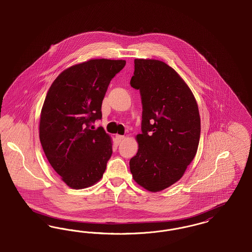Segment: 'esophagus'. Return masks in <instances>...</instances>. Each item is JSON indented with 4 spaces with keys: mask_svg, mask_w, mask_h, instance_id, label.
<instances>
[{
    "mask_svg": "<svg viewBox=\"0 0 252 252\" xmlns=\"http://www.w3.org/2000/svg\"><path fill=\"white\" fill-rule=\"evenodd\" d=\"M123 139H124V136L123 135H121V134H117L116 135V141L118 144H121L122 141H123Z\"/></svg>",
    "mask_w": 252,
    "mask_h": 252,
    "instance_id": "1",
    "label": "esophagus"
}]
</instances>
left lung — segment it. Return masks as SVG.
Here are the masks:
<instances>
[{"label": "left lung", "instance_id": "1", "mask_svg": "<svg viewBox=\"0 0 252 252\" xmlns=\"http://www.w3.org/2000/svg\"><path fill=\"white\" fill-rule=\"evenodd\" d=\"M131 88L140 91L142 132L130 160L133 180L157 192L178 182L197 154L200 118L196 98L171 66L154 59H134Z\"/></svg>", "mask_w": 252, "mask_h": 252}]
</instances>
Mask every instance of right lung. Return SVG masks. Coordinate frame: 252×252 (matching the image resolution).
Returning a JSON list of instances; mask_svg holds the SVG:
<instances>
[{
    "label": "right lung",
    "instance_id": "1",
    "mask_svg": "<svg viewBox=\"0 0 252 252\" xmlns=\"http://www.w3.org/2000/svg\"><path fill=\"white\" fill-rule=\"evenodd\" d=\"M125 60L92 59L70 66L52 84L40 115L39 139L49 163L73 189L93 186L103 175L112 142L102 127L101 103Z\"/></svg>",
    "mask_w": 252,
    "mask_h": 252
}]
</instances>
